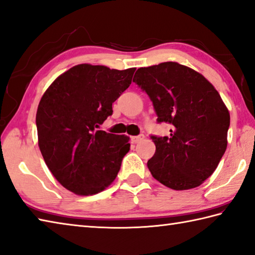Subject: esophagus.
Here are the masks:
<instances>
[{
    "instance_id": "1",
    "label": "esophagus",
    "mask_w": 255,
    "mask_h": 255,
    "mask_svg": "<svg viewBox=\"0 0 255 255\" xmlns=\"http://www.w3.org/2000/svg\"><path fill=\"white\" fill-rule=\"evenodd\" d=\"M143 139H144V134H138V136L131 137V141L133 143H138V142H140L141 140H143Z\"/></svg>"
}]
</instances>
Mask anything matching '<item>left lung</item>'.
I'll use <instances>...</instances> for the list:
<instances>
[{
  "label": "left lung",
  "instance_id": "8db88e82",
  "mask_svg": "<svg viewBox=\"0 0 255 255\" xmlns=\"http://www.w3.org/2000/svg\"><path fill=\"white\" fill-rule=\"evenodd\" d=\"M132 82L150 98L158 124L171 125L169 137L150 136L152 177L173 190L200 186L228 144L230 114L220 95L201 74L174 62L138 68Z\"/></svg>",
  "mask_w": 255,
  "mask_h": 255
}]
</instances>
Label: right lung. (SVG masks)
Returning a JSON list of instances; mask_svg holds the SVG:
<instances>
[{
  "label": "right lung",
  "mask_w": 255,
  "mask_h": 255,
  "mask_svg": "<svg viewBox=\"0 0 255 255\" xmlns=\"http://www.w3.org/2000/svg\"><path fill=\"white\" fill-rule=\"evenodd\" d=\"M125 71L81 64L57 77L39 102V150L57 181L81 196L103 191L117 177L129 137L99 130L113 103L131 84Z\"/></svg>",
  "instance_id": "obj_1"
}]
</instances>
